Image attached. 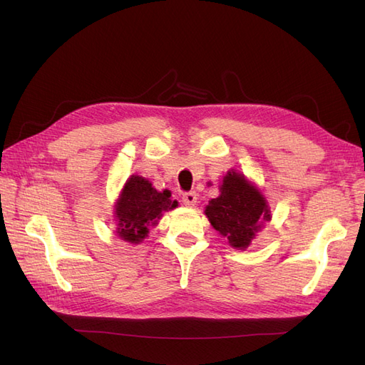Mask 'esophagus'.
I'll return each instance as SVG.
<instances>
[{
  "label": "esophagus",
  "instance_id": "1",
  "mask_svg": "<svg viewBox=\"0 0 365 365\" xmlns=\"http://www.w3.org/2000/svg\"><path fill=\"white\" fill-rule=\"evenodd\" d=\"M182 202L189 207H195L197 202V195L195 192H187L182 195Z\"/></svg>",
  "mask_w": 365,
  "mask_h": 365
}]
</instances>
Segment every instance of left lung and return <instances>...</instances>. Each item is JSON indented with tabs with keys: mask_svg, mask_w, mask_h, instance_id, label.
I'll list each match as a JSON object with an SVG mask.
<instances>
[{
	"mask_svg": "<svg viewBox=\"0 0 365 365\" xmlns=\"http://www.w3.org/2000/svg\"><path fill=\"white\" fill-rule=\"evenodd\" d=\"M220 195L208 201L205 216L233 248L245 250L263 222L271 220L264 196L244 175L230 170L219 185Z\"/></svg>",
	"mask_w": 365,
	"mask_h": 365,
	"instance_id": "8db88e82",
	"label": "left lung"
}]
</instances>
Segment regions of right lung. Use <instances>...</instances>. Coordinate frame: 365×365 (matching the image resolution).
<instances>
[{
    "mask_svg": "<svg viewBox=\"0 0 365 365\" xmlns=\"http://www.w3.org/2000/svg\"><path fill=\"white\" fill-rule=\"evenodd\" d=\"M178 207L170 200V192H158L146 178L132 175L115 202L117 235L130 244H140L155 225L163 212Z\"/></svg>",
    "mask_w": 365,
    "mask_h": 365,
    "instance_id": "right-lung-1",
    "label": "right lung"
}]
</instances>
